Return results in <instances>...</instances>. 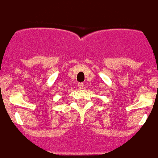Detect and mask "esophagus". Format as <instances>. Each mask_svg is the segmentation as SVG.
<instances>
[{
  "instance_id": "obj_1",
  "label": "esophagus",
  "mask_w": 158,
  "mask_h": 158,
  "mask_svg": "<svg viewBox=\"0 0 158 158\" xmlns=\"http://www.w3.org/2000/svg\"><path fill=\"white\" fill-rule=\"evenodd\" d=\"M78 88L80 89H82L84 88V84L83 83H78Z\"/></svg>"
}]
</instances>
